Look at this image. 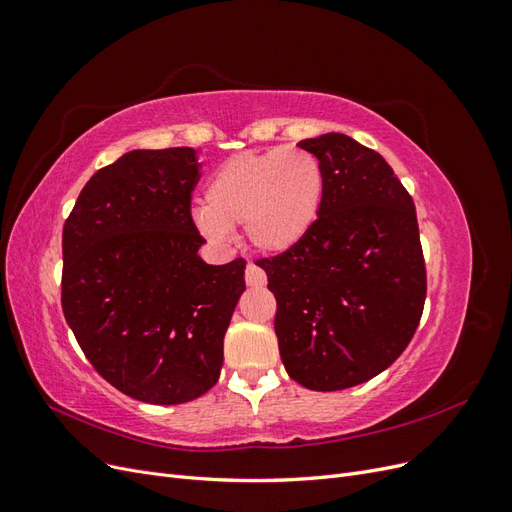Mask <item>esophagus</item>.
I'll return each mask as SVG.
<instances>
[{"instance_id":"obj_1","label":"esophagus","mask_w":512,"mask_h":512,"mask_svg":"<svg viewBox=\"0 0 512 512\" xmlns=\"http://www.w3.org/2000/svg\"><path fill=\"white\" fill-rule=\"evenodd\" d=\"M245 282H247V286H252V288L265 286L267 284V273L262 271L260 267H256L254 262H250V265L245 267Z\"/></svg>"}]
</instances>
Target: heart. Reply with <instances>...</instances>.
Returning <instances> with one entry per match:
<instances>
[{"mask_svg": "<svg viewBox=\"0 0 512 512\" xmlns=\"http://www.w3.org/2000/svg\"><path fill=\"white\" fill-rule=\"evenodd\" d=\"M196 224L213 241L241 226L256 250L282 254L305 239L324 203V170L314 153L273 147L228 158L211 175Z\"/></svg>", "mask_w": 512, "mask_h": 512, "instance_id": "1", "label": "heart"}]
</instances>
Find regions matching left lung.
I'll use <instances>...</instances> for the list:
<instances>
[{
	"instance_id": "obj_1",
	"label": "left lung",
	"mask_w": 512,
	"mask_h": 512,
	"mask_svg": "<svg viewBox=\"0 0 512 512\" xmlns=\"http://www.w3.org/2000/svg\"><path fill=\"white\" fill-rule=\"evenodd\" d=\"M324 170L314 228L258 258L275 294L288 376L312 391L367 382L406 350L423 316L427 271L414 200L378 151L346 134L299 143Z\"/></svg>"
}]
</instances>
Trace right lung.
I'll use <instances>...</instances> for the list:
<instances>
[{
	"label": "right lung",
	"mask_w": 512,
	"mask_h": 512,
	"mask_svg": "<svg viewBox=\"0 0 512 512\" xmlns=\"http://www.w3.org/2000/svg\"><path fill=\"white\" fill-rule=\"evenodd\" d=\"M190 147L136 149L100 168L64 224L61 307L98 374L173 406L218 382L245 260L207 265L192 220Z\"/></svg>",
	"instance_id": "right-lung-1"
}]
</instances>
